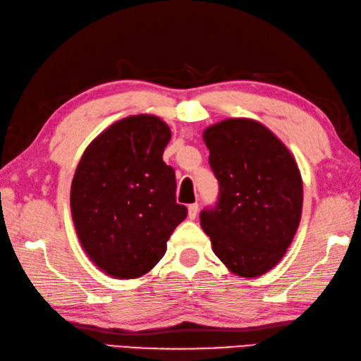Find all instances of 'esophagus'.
I'll return each instance as SVG.
<instances>
[{"instance_id": "esophagus-1", "label": "esophagus", "mask_w": 361, "mask_h": 361, "mask_svg": "<svg viewBox=\"0 0 361 361\" xmlns=\"http://www.w3.org/2000/svg\"><path fill=\"white\" fill-rule=\"evenodd\" d=\"M198 210H200L198 204H196V202L190 204V206H188V219H190V220H195L196 215H198Z\"/></svg>"}]
</instances>
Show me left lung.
Segmentation results:
<instances>
[{
	"mask_svg": "<svg viewBox=\"0 0 361 361\" xmlns=\"http://www.w3.org/2000/svg\"><path fill=\"white\" fill-rule=\"evenodd\" d=\"M202 137L220 193L215 207L201 212V228L233 274L261 276L280 262L300 223L303 185L295 159L253 119L221 121Z\"/></svg>",
	"mask_w": 361,
	"mask_h": 361,
	"instance_id": "left-lung-1",
	"label": "left lung"
}]
</instances>
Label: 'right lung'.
I'll use <instances>...</instances> for the list:
<instances>
[{"label": "right lung", "mask_w": 361, "mask_h": 361, "mask_svg": "<svg viewBox=\"0 0 361 361\" xmlns=\"http://www.w3.org/2000/svg\"><path fill=\"white\" fill-rule=\"evenodd\" d=\"M169 127L152 114L114 122L81 157L71 210L81 247L114 278L147 274L187 207L176 202V174L163 161Z\"/></svg>", "instance_id": "1"}]
</instances>
